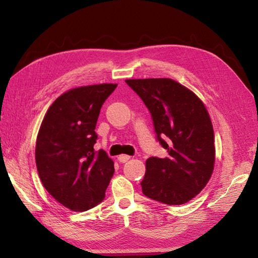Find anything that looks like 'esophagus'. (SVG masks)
<instances>
[{"mask_svg":"<svg viewBox=\"0 0 258 258\" xmlns=\"http://www.w3.org/2000/svg\"><path fill=\"white\" fill-rule=\"evenodd\" d=\"M130 158H131V156H128V155H119L117 157V161L119 163H126V162L130 160Z\"/></svg>","mask_w":258,"mask_h":258,"instance_id":"1","label":"esophagus"}]
</instances>
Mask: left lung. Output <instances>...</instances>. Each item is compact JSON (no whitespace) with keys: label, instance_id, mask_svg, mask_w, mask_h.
I'll return each instance as SVG.
<instances>
[{"label":"left lung","instance_id":"obj_1","mask_svg":"<svg viewBox=\"0 0 258 258\" xmlns=\"http://www.w3.org/2000/svg\"><path fill=\"white\" fill-rule=\"evenodd\" d=\"M125 82L149 108L156 140L167 151L165 158H147L142 191L163 204H185L205 187L214 169L207 109L193 92L171 79Z\"/></svg>","mask_w":258,"mask_h":258}]
</instances>
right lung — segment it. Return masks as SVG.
<instances>
[{
  "instance_id": "right-lung-1",
  "label": "right lung",
  "mask_w": 258,
  "mask_h": 258,
  "mask_svg": "<svg viewBox=\"0 0 258 258\" xmlns=\"http://www.w3.org/2000/svg\"><path fill=\"white\" fill-rule=\"evenodd\" d=\"M117 84L70 90L57 97L38 131L35 161L43 186L71 211L98 205L114 174V162L94 151L101 107Z\"/></svg>"
}]
</instances>
